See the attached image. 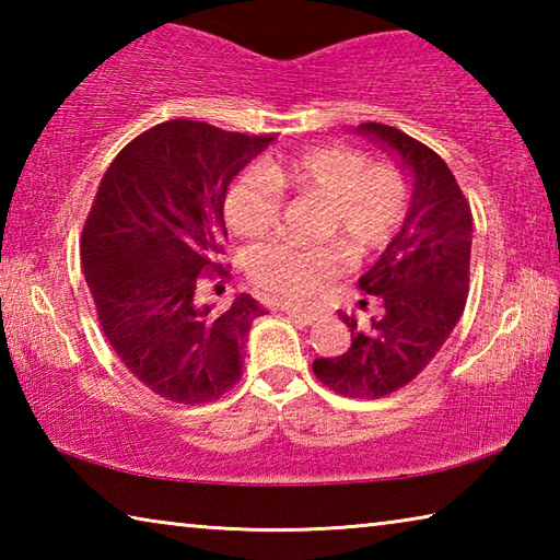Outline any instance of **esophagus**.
Masks as SVG:
<instances>
[{
    "label": "esophagus",
    "instance_id": "esophagus-1",
    "mask_svg": "<svg viewBox=\"0 0 560 560\" xmlns=\"http://www.w3.org/2000/svg\"><path fill=\"white\" fill-rule=\"evenodd\" d=\"M281 311L283 314H289V316H293V318H299L301 324H306V326H311L314 324V320L318 318V311L316 308H308V306H301V303H281Z\"/></svg>",
    "mask_w": 560,
    "mask_h": 560
}]
</instances>
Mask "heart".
Wrapping results in <instances>:
<instances>
[{"instance_id": "heart-1", "label": "heart", "mask_w": 560, "mask_h": 560, "mask_svg": "<svg viewBox=\"0 0 560 560\" xmlns=\"http://www.w3.org/2000/svg\"><path fill=\"white\" fill-rule=\"evenodd\" d=\"M281 192L326 202L324 234H336L348 254L363 257L393 240L407 212V183L400 170L371 165L348 148H314L299 155L252 165L234 177L224 197L226 224L252 236L277 222ZM330 246H303L269 236L246 252V271L264 289L303 293L336 267Z\"/></svg>"}]
</instances>
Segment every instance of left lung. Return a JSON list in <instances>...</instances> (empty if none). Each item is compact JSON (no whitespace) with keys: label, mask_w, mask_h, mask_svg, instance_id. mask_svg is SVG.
Wrapping results in <instances>:
<instances>
[{"label":"left lung","mask_w":560,"mask_h":560,"mask_svg":"<svg viewBox=\"0 0 560 560\" xmlns=\"http://www.w3.org/2000/svg\"><path fill=\"white\" fill-rule=\"evenodd\" d=\"M355 132L393 155L410 177V207L381 259L358 279L360 289L381 301V314L360 326L355 314L338 311L350 328V348L316 358L314 373L346 397H383L420 375L462 318L471 210L447 163L420 140L383 122H363Z\"/></svg>","instance_id":"left-lung-1"}]
</instances>
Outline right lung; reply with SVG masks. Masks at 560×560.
I'll list each match as a JSON object with an SVG mask.
<instances>
[{
    "mask_svg": "<svg viewBox=\"0 0 560 560\" xmlns=\"http://www.w3.org/2000/svg\"><path fill=\"white\" fill-rule=\"evenodd\" d=\"M271 136L167 120L120 150L83 226L81 261L120 363L173 402L197 405L240 383L254 318L249 293L214 311L197 279L220 273L224 197Z\"/></svg>",
    "mask_w": 560,
    "mask_h": 560,
    "instance_id": "right-lung-1",
    "label": "right lung"
}]
</instances>
